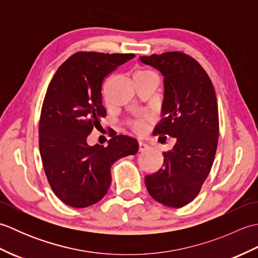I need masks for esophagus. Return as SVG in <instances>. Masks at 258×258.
Here are the masks:
<instances>
[{
    "instance_id": "34e87169",
    "label": "esophagus",
    "mask_w": 258,
    "mask_h": 258,
    "mask_svg": "<svg viewBox=\"0 0 258 258\" xmlns=\"http://www.w3.org/2000/svg\"><path fill=\"white\" fill-rule=\"evenodd\" d=\"M150 149V146L143 142H139V152H145Z\"/></svg>"
}]
</instances>
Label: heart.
Listing matches in <instances>:
<instances>
[{"instance_id":"b5f03b06","label":"heart","mask_w":258,"mask_h":258,"mask_svg":"<svg viewBox=\"0 0 258 258\" xmlns=\"http://www.w3.org/2000/svg\"><path fill=\"white\" fill-rule=\"evenodd\" d=\"M146 76H156L152 71L149 70H139L134 73V79H140V78H146ZM131 127L136 133H143L146 127V123L144 118H138L134 119L131 122Z\"/></svg>"}]
</instances>
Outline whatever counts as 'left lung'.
Instances as JSON below:
<instances>
[{
  "label": "left lung",
  "mask_w": 258,
  "mask_h": 258,
  "mask_svg": "<svg viewBox=\"0 0 258 258\" xmlns=\"http://www.w3.org/2000/svg\"><path fill=\"white\" fill-rule=\"evenodd\" d=\"M164 76L163 119L154 134L175 139L163 168L146 175L150 195L168 207H183L199 195L215 158L218 108L215 90L201 64L182 52L141 56Z\"/></svg>",
  "instance_id": "8db88e82"
}]
</instances>
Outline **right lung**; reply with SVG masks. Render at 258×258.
Returning <instances> with one entry per match:
<instances>
[{
	"mask_svg": "<svg viewBox=\"0 0 258 258\" xmlns=\"http://www.w3.org/2000/svg\"><path fill=\"white\" fill-rule=\"evenodd\" d=\"M134 56L78 52L57 69L47 87L38 126L40 153L48 184L69 206L83 208L101 201L112 182L111 166L139 151V142L126 135H111L106 147L86 142L106 115L104 79Z\"/></svg>",
	"mask_w": 258,
	"mask_h": 258,
	"instance_id": "right-lung-1",
	"label": "right lung"
}]
</instances>
